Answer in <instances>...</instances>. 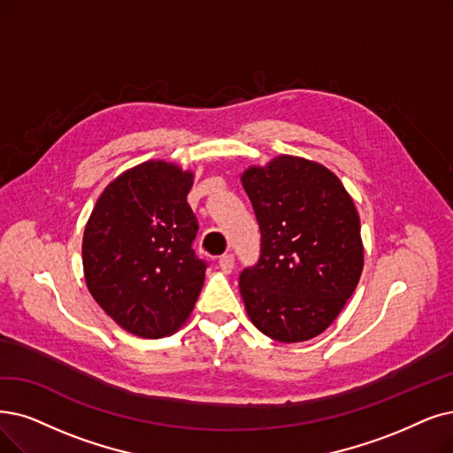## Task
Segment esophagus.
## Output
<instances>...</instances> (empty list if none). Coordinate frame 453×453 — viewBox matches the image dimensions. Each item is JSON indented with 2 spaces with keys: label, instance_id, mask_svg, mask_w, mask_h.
<instances>
[{
  "label": "esophagus",
  "instance_id": "34e87169",
  "mask_svg": "<svg viewBox=\"0 0 453 453\" xmlns=\"http://www.w3.org/2000/svg\"><path fill=\"white\" fill-rule=\"evenodd\" d=\"M219 267L225 271V273H232V269H234V255H223L221 258H219Z\"/></svg>",
  "mask_w": 453,
  "mask_h": 453
}]
</instances>
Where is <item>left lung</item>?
<instances>
[{
    "instance_id": "obj_1",
    "label": "left lung",
    "mask_w": 453,
    "mask_h": 453,
    "mask_svg": "<svg viewBox=\"0 0 453 453\" xmlns=\"http://www.w3.org/2000/svg\"><path fill=\"white\" fill-rule=\"evenodd\" d=\"M242 184L260 226V257L240 273L255 327L277 342L321 334L363 273L355 204L340 180L314 161L280 156L250 167Z\"/></svg>"
}]
</instances>
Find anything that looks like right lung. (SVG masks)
Instances as JSON below:
<instances>
[{
	"instance_id": "obj_1",
	"label": "right lung",
	"mask_w": 453,
	"mask_h": 453,
	"mask_svg": "<svg viewBox=\"0 0 453 453\" xmlns=\"http://www.w3.org/2000/svg\"><path fill=\"white\" fill-rule=\"evenodd\" d=\"M191 186V173L147 161L104 189L85 226L88 292L132 334H173L203 289L208 262L193 249L198 221L188 204Z\"/></svg>"
}]
</instances>
